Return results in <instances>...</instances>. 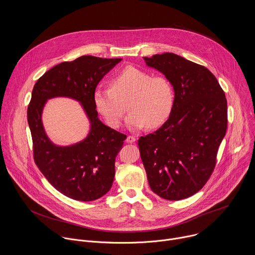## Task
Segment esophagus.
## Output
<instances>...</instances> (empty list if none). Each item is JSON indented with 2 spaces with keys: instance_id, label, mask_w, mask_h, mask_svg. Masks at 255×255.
Returning a JSON list of instances; mask_svg holds the SVG:
<instances>
[{
  "instance_id": "esophagus-1",
  "label": "esophagus",
  "mask_w": 255,
  "mask_h": 255,
  "mask_svg": "<svg viewBox=\"0 0 255 255\" xmlns=\"http://www.w3.org/2000/svg\"><path fill=\"white\" fill-rule=\"evenodd\" d=\"M135 141H136V138L134 136H127V138H126L127 143H134Z\"/></svg>"
}]
</instances>
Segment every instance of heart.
Returning a JSON list of instances; mask_svg holds the SVG:
<instances>
[{"instance_id":"1","label":"heart","mask_w":255,"mask_h":255,"mask_svg":"<svg viewBox=\"0 0 255 255\" xmlns=\"http://www.w3.org/2000/svg\"><path fill=\"white\" fill-rule=\"evenodd\" d=\"M128 100L130 113L126 126L130 130H139L146 125L154 129L170 116L174 91L165 77H151L146 71L127 66L111 79V88L99 87L93 93L97 111L113 128L121 124Z\"/></svg>"}]
</instances>
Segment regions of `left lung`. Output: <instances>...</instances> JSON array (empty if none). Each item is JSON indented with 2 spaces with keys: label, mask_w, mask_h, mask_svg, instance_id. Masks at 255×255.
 <instances>
[{
  "label": "left lung",
  "mask_w": 255,
  "mask_h": 255,
  "mask_svg": "<svg viewBox=\"0 0 255 255\" xmlns=\"http://www.w3.org/2000/svg\"><path fill=\"white\" fill-rule=\"evenodd\" d=\"M171 83L174 105L168 120L138 140L151 190L167 200L198 192L210 177L227 128V101L205 67L173 53L143 57Z\"/></svg>",
  "instance_id": "1"
}]
</instances>
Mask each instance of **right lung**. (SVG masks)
Returning <instances> with one entry per match:
<instances>
[{
	"instance_id": "1",
	"label": "right lung",
	"mask_w": 255,
	"mask_h": 255,
	"mask_svg": "<svg viewBox=\"0 0 255 255\" xmlns=\"http://www.w3.org/2000/svg\"><path fill=\"white\" fill-rule=\"evenodd\" d=\"M122 59L82 56L47 71L35 84L28 107V123L34 159L47 180L62 194L79 201L105 195L115 175V159L126 135L98 118L93 93L102 78ZM65 97L79 102L91 123L86 138L72 145L55 144L47 137L41 120L46 101Z\"/></svg>"
}]
</instances>
